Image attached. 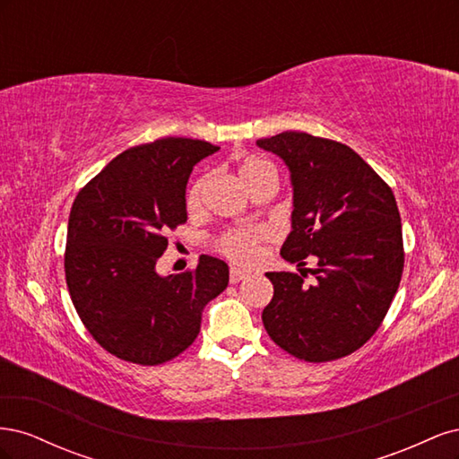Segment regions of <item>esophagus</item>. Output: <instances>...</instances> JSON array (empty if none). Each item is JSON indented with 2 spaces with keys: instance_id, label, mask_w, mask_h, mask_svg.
Instances as JSON below:
<instances>
[{
  "instance_id": "1",
  "label": "esophagus",
  "mask_w": 459,
  "mask_h": 459,
  "mask_svg": "<svg viewBox=\"0 0 459 459\" xmlns=\"http://www.w3.org/2000/svg\"><path fill=\"white\" fill-rule=\"evenodd\" d=\"M248 275V272H245V270H241V268H231L230 270V283H239L241 280H245V277Z\"/></svg>"
}]
</instances>
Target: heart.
Returning a JSON list of instances; mask_svg holds the SVG:
<instances>
[{
    "label": "heart",
    "instance_id": "heart-1",
    "mask_svg": "<svg viewBox=\"0 0 459 459\" xmlns=\"http://www.w3.org/2000/svg\"><path fill=\"white\" fill-rule=\"evenodd\" d=\"M264 172H273V169L266 160L256 159V157L245 159L239 166V178L247 187H251L255 179ZM208 182H211V176H201L189 187L187 199H186L189 212H199L203 208ZM260 241H262L260 231H228L220 238L218 247L230 260L241 264V266H253L262 255Z\"/></svg>",
    "mask_w": 459,
    "mask_h": 459
}]
</instances>
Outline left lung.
Instances as JSON below:
<instances>
[{
  "label": "left lung",
  "mask_w": 459,
  "mask_h": 459,
  "mask_svg": "<svg viewBox=\"0 0 459 459\" xmlns=\"http://www.w3.org/2000/svg\"><path fill=\"white\" fill-rule=\"evenodd\" d=\"M283 159L293 186L281 256L300 273L268 272L273 299L262 312L272 341L304 362H331L379 329L404 270L393 189L344 143L304 132L256 142ZM312 273L315 280L307 282Z\"/></svg>",
  "instance_id": "left-lung-1"
}]
</instances>
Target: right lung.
I'll use <instances>...</instances> for the list:
<instances>
[{
	"label": "right lung",
	"mask_w": 459,
	"mask_h": 459,
	"mask_svg": "<svg viewBox=\"0 0 459 459\" xmlns=\"http://www.w3.org/2000/svg\"><path fill=\"white\" fill-rule=\"evenodd\" d=\"M220 147L162 137L130 147L80 189L68 216L65 275L74 308L107 352L157 366L197 339L208 302L230 270L201 255L195 270L159 275L166 231L187 221L186 186L199 160Z\"/></svg>",
	"instance_id": "1"
}]
</instances>
